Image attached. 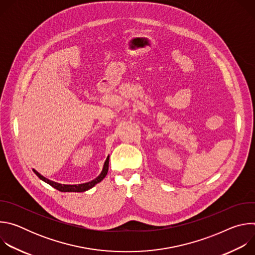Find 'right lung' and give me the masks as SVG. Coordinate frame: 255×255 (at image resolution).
<instances>
[{"label":"right lung","mask_w":255,"mask_h":255,"mask_svg":"<svg viewBox=\"0 0 255 255\" xmlns=\"http://www.w3.org/2000/svg\"><path fill=\"white\" fill-rule=\"evenodd\" d=\"M108 169H109V156L107 157L105 163H104V167L102 172L100 173V175L98 177H96L95 179L89 181V183H85V184H80V185H61L58 183H55V181H52L46 177H44L43 175H41L38 171H36L35 169H33V171L35 172V174L37 175L40 179H42L45 183H47L48 185H50L51 187H53L54 189L60 191V192H78V193H82V192H86L90 189H92L94 186H96L97 184H99L100 181H102L105 176L108 173Z\"/></svg>","instance_id":"1"}]
</instances>
